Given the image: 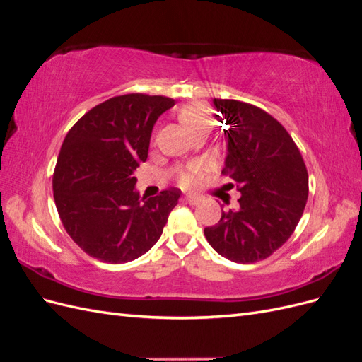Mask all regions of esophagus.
Instances as JSON below:
<instances>
[{"label": "esophagus", "mask_w": 362, "mask_h": 362, "mask_svg": "<svg viewBox=\"0 0 362 362\" xmlns=\"http://www.w3.org/2000/svg\"><path fill=\"white\" fill-rule=\"evenodd\" d=\"M199 198L198 196H192V194H187V196H184V202L185 204H190V205H198L199 204Z\"/></svg>", "instance_id": "34e87169"}]
</instances>
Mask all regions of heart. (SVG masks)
<instances>
[{
  "label": "heart",
  "mask_w": 362,
  "mask_h": 362,
  "mask_svg": "<svg viewBox=\"0 0 362 362\" xmlns=\"http://www.w3.org/2000/svg\"><path fill=\"white\" fill-rule=\"evenodd\" d=\"M180 120L187 127L192 133L208 128L210 125V117H208L206 107L201 103H192L182 107L180 110ZM194 180V168H189L178 172V181L181 185H190Z\"/></svg>",
  "instance_id": "b5f03b06"
}]
</instances>
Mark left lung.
I'll use <instances>...</instances> for the list:
<instances>
[{
  "instance_id": "obj_1",
  "label": "left lung",
  "mask_w": 362,
  "mask_h": 362,
  "mask_svg": "<svg viewBox=\"0 0 362 362\" xmlns=\"http://www.w3.org/2000/svg\"><path fill=\"white\" fill-rule=\"evenodd\" d=\"M226 120L223 175L242 193L237 211H222L204 229L206 242L240 264L266 259L294 233L308 199L302 154L278 120L262 108L235 100H214Z\"/></svg>"
}]
</instances>
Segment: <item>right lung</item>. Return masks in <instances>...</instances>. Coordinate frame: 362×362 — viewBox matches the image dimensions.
<instances>
[{"label":"right lung","mask_w":362,"mask_h":362,"mask_svg":"<svg viewBox=\"0 0 362 362\" xmlns=\"http://www.w3.org/2000/svg\"><path fill=\"white\" fill-rule=\"evenodd\" d=\"M173 105L160 95L115 96L76 120L64 137L52 175L54 201L66 233L90 257L128 262L161 237L181 192L140 199L134 170L148 158L158 116Z\"/></svg>","instance_id":"obj_1"}]
</instances>
